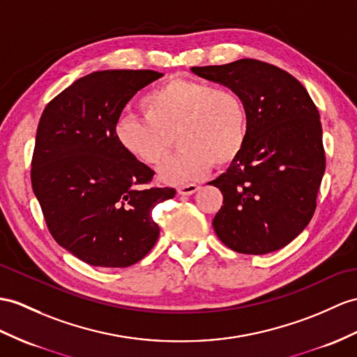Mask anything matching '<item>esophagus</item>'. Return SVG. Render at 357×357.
<instances>
[{
    "instance_id": "obj_1",
    "label": "esophagus",
    "mask_w": 357,
    "mask_h": 357,
    "mask_svg": "<svg viewBox=\"0 0 357 357\" xmlns=\"http://www.w3.org/2000/svg\"><path fill=\"white\" fill-rule=\"evenodd\" d=\"M199 189V186H197V185H183V186H178L177 188V192L180 194V195H192V194H195L197 190Z\"/></svg>"
}]
</instances>
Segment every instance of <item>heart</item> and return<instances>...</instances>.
<instances>
[{
	"label": "heart",
	"instance_id": "obj_1",
	"mask_svg": "<svg viewBox=\"0 0 357 357\" xmlns=\"http://www.w3.org/2000/svg\"><path fill=\"white\" fill-rule=\"evenodd\" d=\"M144 118L127 115L115 124V139L130 158L160 167L176 136L180 153L159 177L180 185L198 180L212 165L229 167L245 149L248 110L236 92L204 82L171 78L141 100Z\"/></svg>",
	"mask_w": 357,
	"mask_h": 357
}]
</instances>
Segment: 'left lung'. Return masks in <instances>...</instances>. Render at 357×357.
I'll list each match as a JSON object with an SVG mask.
<instances>
[{
  "mask_svg": "<svg viewBox=\"0 0 357 357\" xmlns=\"http://www.w3.org/2000/svg\"><path fill=\"white\" fill-rule=\"evenodd\" d=\"M190 71L236 92L248 110L245 149L208 185L224 202L216 236L236 253L266 255L288 245L317 208L326 169L318 109L289 73L255 59Z\"/></svg>",
  "mask_w": 357,
  "mask_h": 357,
  "instance_id": "1",
  "label": "left lung"
}]
</instances>
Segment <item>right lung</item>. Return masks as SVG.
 I'll return each mask as SVG.
<instances>
[{
    "instance_id": "add662e5",
    "label": "right lung",
    "mask_w": 357,
    "mask_h": 357,
    "mask_svg": "<svg viewBox=\"0 0 357 357\" xmlns=\"http://www.w3.org/2000/svg\"><path fill=\"white\" fill-rule=\"evenodd\" d=\"M163 74L109 69L78 78L43 110L31 186L57 244L92 266L126 268L159 238L153 208L174 188H142L154 171L130 158L115 124L137 91Z\"/></svg>"
}]
</instances>
